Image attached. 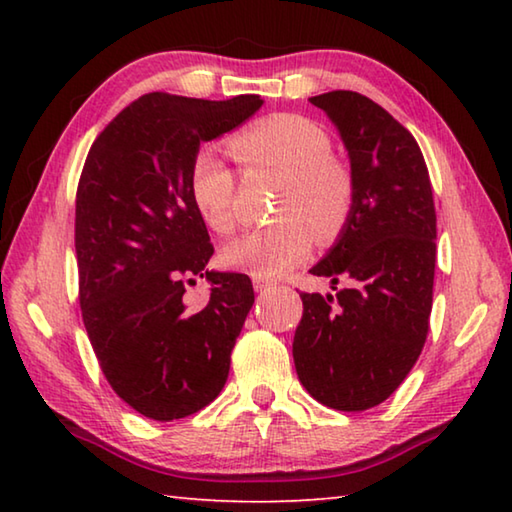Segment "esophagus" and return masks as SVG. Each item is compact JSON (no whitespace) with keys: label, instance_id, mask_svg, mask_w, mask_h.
<instances>
[{"label":"esophagus","instance_id":"34e87169","mask_svg":"<svg viewBox=\"0 0 512 512\" xmlns=\"http://www.w3.org/2000/svg\"><path fill=\"white\" fill-rule=\"evenodd\" d=\"M253 287H255V291H266L273 287V282L264 280V277H253Z\"/></svg>","mask_w":512,"mask_h":512}]
</instances>
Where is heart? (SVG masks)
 <instances>
[{
	"label": "heart",
	"instance_id": "1",
	"mask_svg": "<svg viewBox=\"0 0 512 512\" xmlns=\"http://www.w3.org/2000/svg\"><path fill=\"white\" fill-rule=\"evenodd\" d=\"M230 151L248 173L284 176L275 198L280 221L250 230L221 250V264L253 277H277L307 257L311 237L332 244L348 228L357 201L350 169L336 160L332 137L302 115H271L230 137ZM189 194L203 221L219 235L239 223L237 173L214 149L189 167Z\"/></svg>",
	"mask_w": 512,
	"mask_h": 512
}]
</instances>
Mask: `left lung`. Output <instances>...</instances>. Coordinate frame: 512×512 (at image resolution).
<instances>
[{
    "instance_id": "1",
    "label": "left lung",
    "mask_w": 512,
    "mask_h": 512,
    "mask_svg": "<svg viewBox=\"0 0 512 512\" xmlns=\"http://www.w3.org/2000/svg\"><path fill=\"white\" fill-rule=\"evenodd\" d=\"M309 101L339 128L357 201L341 239L311 268L336 293H300L293 361L314 400L366 411L400 388L427 341L436 207L420 146L391 112L350 90Z\"/></svg>"
}]
</instances>
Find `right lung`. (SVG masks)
I'll return each instance as SVG.
<instances>
[{"label":"right lung","instance_id":"1","mask_svg":"<svg viewBox=\"0 0 512 512\" xmlns=\"http://www.w3.org/2000/svg\"><path fill=\"white\" fill-rule=\"evenodd\" d=\"M262 103L255 94H144L103 128L85 158L74 221L83 325L112 391L144 418L194 415L228 379L253 282L205 271L214 246L189 194V167L203 142L237 128ZM203 274L213 282L211 300L189 312L184 284Z\"/></svg>","mask_w":512,"mask_h":512}]
</instances>
